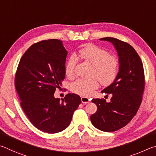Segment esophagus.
Segmentation results:
<instances>
[{"label": "esophagus", "mask_w": 156, "mask_h": 156, "mask_svg": "<svg viewBox=\"0 0 156 156\" xmlns=\"http://www.w3.org/2000/svg\"><path fill=\"white\" fill-rule=\"evenodd\" d=\"M90 100H91V99H89L87 97H83V96L81 97V101L83 103H85V104L88 103V102H90Z\"/></svg>", "instance_id": "esophagus-1"}]
</instances>
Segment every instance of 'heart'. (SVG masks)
Returning a JSON list of instances; mask_svg holds the SVG:
<instances>
[{
	"label": "heart",
	"instance_id": "heart-1",
	"mask_svg": "<svg viewBox=\"0 0 156 156\" xmlns=\"http://www.w3.org/2000/svg\"><path fill=\"white\" fill-rule=\"evenodd\" d=\"M78 56L89 63L92 67L89 72V79H78L72 84V90L83 96H89L94 89L112 84L117 78L119 70V60L107 50L96 45H89L80 49ZM77 58L71 56L65 65V73L68 77L75 74Z\"/></svg>",
	"mask_w": 156,
	"mask_h": 156
}]
</instances>
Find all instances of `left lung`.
<instances>
[{"instance_id": "obj_1", "label": "left lung", "mask_w": 156, "mask_h": 156, "mask_svg": "<svg viewBox=\"0 0 156 156\" xmlns=\"http://www.w3.org/2000/svg\"><path fill=\"white\" fill-rule=\"evenodd\" d=\"M112 43L119 57V71L112 84L101 92L112 94L109 102L94 98L97 112L91 115V123L100 131L112 132L124 127L130 122L139 109L144 90L143 65L135 49L127 43L115 38L100 39Z\"/></svg>"}]
</instances>
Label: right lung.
<instances>
[{"mask_svg": "<svg viewBox=\"0 0 156 156\" xmlns=\"http://www.w3.org/2000/svg\"><path fill=\"white\" fill-rule=\"evenodd\" d=\"M67 51L58 39L32 44L20 58L15 87L20 106L37 129L48 133L64 130L81 103L80 97L68 94L60 101L54 97L65 78Z\"/></svg>", "mask_w": 156, "mask_h": 156, "instance_id": "1", "label": "right lung"}]
</instances>
